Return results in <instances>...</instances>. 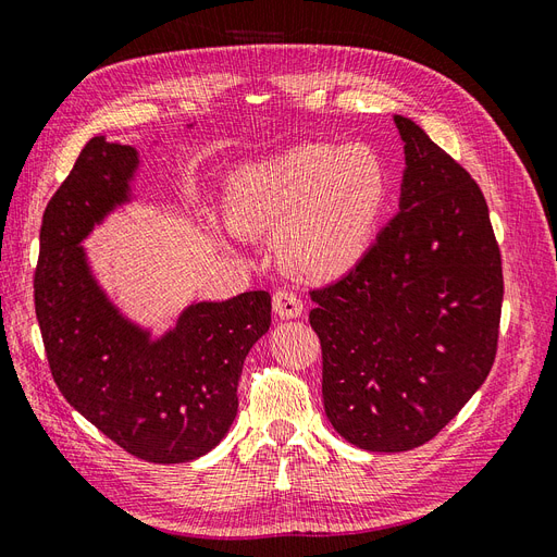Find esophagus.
<instances>
[{
    "mask_svg": "<svg viewBox=\"0 0 557 557\" xmlns=\"http://www.w3.org/2000/svg\"><path fill=\"white\" fill-rule=\"evenodd\" d=\"M274 311L281 318H299L301 311H305V305H301V299L295 293L283 288L274 293Z\"/></svg>",
    "mask_w": 557,
    "mask_h": 557,
    "instance_id": "esophagus-1",
    "label": "esophagus"
}]
</instances>
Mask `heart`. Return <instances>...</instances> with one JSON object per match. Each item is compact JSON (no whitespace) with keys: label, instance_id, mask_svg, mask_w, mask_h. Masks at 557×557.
<instances>
[{"label":"heart","instance_id":"obj_1","mask_svg":"<svg viewBox=\"0 0 557 557\" xmlns=\"http://www.w3.org/2000/svg\"><path fill=\"white\" fill-rule=\"evenodd\" d=\"M385 199V166L364 144H297L242 166L227 190L234 227L276 230L281 262L315 281L342 276L367 256Z\"/></svg>","mask_w":557,"mask_h":557}]
</instances>
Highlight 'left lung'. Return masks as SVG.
Instances as JSON below:
<instances>
[{"mask_svg": "<svg viewBox=\"0 0 557 557\" xmlns=\"http://www.w3.org/2000/svg\"><path fill=\"white\" fill-rule=\"evenodd\" d=\"M407 170L399 213L346 276L311 290L323 401L352 446L399 453L434 440L491 374L502 256L476 181L395 115Z\"/></svg>", "mask_w": 557, "mask_h": 557, "instance_id": "1", "label": "left lung"}]
</instances>
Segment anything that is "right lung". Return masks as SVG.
Returning a JSON list of instances; mask_svg holds the SVG:
<instances>
[{
	"mask_svg": "<svg viewBox=\"0 0 557 557\" xmlns=\"http://www.w3.org/2000/svg\"><path fill=\"white\" fill-rule=\"evenodd\" d=\"M137 166V150L104 137L81 150L44 211L37 320L50 374L83 418L134 458L190 462L234 423L244 360L272 325V295L195 301L160 339L117 311L81 242L129 201Z\"/></svg>",
	"mask_w": 557,
	"mask_h": 557,
	"instance_id": "add662e5",
	"label": "right lung"
}]
</instances>
